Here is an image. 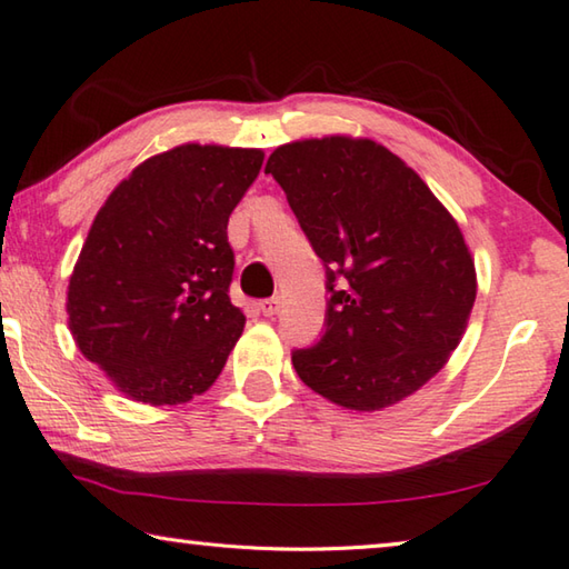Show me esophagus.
I'll use <instances>...</instances> for the list:
<instances>
[{"label":"esophagus","instance_id":"esophagus-1","mask_svg":"<svg viewBox=\"0 0 569 569\" xmlns=\"http://www.w3.org/2000/svg\"><path fill=\"white\" fill-rule=\"evenodd\" d=\"M281 308H283V301L278 296L266 298V301L258 303V311H261L263 316H276L278 311H281Z\"/></svg>","mask_w":569,"mask_h":569}]
</instances>
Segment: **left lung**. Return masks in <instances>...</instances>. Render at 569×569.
I'll return each instance as SVG.
<instances>
[{
  "label": "left lung",
  "mask_w": 569,
  "mask_h": 569,
  "mask_svg": "<svg viewBox=\"0 0 569 569\" xmlns=\"http://www.w3.org/2000/svg\"><path fill=\"white\" fill-rule=\"evenodd\" d=\"M326 266V331L291 361L306 387L381 411L445 369L467 331L477 271L417 172L379 142L298 140L266 162Z\"/></svg>",
  "instance_id": "8db88e82"
}]
</instances>
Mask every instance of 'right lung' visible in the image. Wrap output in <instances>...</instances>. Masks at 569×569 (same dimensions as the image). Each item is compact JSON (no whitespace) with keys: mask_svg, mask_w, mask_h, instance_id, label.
<instances>
[{"mask_svg":"<svg viewBox=\"0 0 569 569\" xmlns=\"http://www.w3.org/2000/svg\"><path fill=\"white\" fill-rule=\"evenodd\" d=\"M263 150L178 146L104 200L67 288L70 331L124 397L162 407L208 391L246 326L230 303L228 218Z\"/></svg>","mask_w":569,"mask_h":569,"instance_id":"add662e5","label":"right lung"}]
</instances>
